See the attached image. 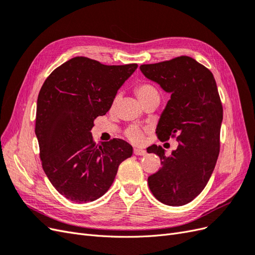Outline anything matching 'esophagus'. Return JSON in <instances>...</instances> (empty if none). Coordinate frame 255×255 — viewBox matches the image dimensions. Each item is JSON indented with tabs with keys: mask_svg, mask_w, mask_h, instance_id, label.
<instances>
[{
	"mask_svg": "<svg viewBox=\"0 0 255 255\" xmlns=\"http://www.w3.org/2000/svg\"><path fill=\"white\" fill-rule=\"evenodd\" d=\"M134 154H135V155H141V156H143V155H145L146 152H145L144 150L135 148V149H134Z\"/></svg>",
	"mask_w": 255,
	"mask_h": 255,
	"instance_id": "1",
	"label": "esophagus"
}]
</instances>
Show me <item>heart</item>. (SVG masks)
<instances>
[{
	"label": "heart",
	"mask_w": 255,
	"mask_h": 255,
	"mask_svg": "<svg viewBox=\"0 0 255 255\" xmlns=\"http://www.w3.org/2000/svg\"><path fill=\"white\" fill-rule=\"evenodd\" d=\"M135 92L142 104L150 101V100H157V101H159L158 91L155 87L152 86L151 84L142 83V84L137 85L135 88ZM119 100H120V94H117L113 99L112 106L115 107L117 105ZM125 134L128 139L129 141H132L133 143H140L143 140V129L140 128L139 127H136V126L129 127L126 129Z\"/></svg>",
	"instance_id": "1"
}]
</instances>
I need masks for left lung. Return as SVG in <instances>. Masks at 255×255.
<instances>
[{
    "label": "left lung",
    "mask_w": 255,
    "mask_h": 255,
    "mask_svg": "<svg viewBox=\"0 0 255 255\" xmlns=\"http://www.w3.org/2000/svg\"><path fill=\"white\" fill-rule=\"evenodd\" d=\"M140 70L171 95L158 121V139L179 141L170 156L160 145L146 150L161 160L148 177L149 188L161 203L187 204L206 186L219 155L223 110L217 85L213 73L189 56L141 65Z\"/></svg>",
    "instance_id": "1"
}]
</instances>
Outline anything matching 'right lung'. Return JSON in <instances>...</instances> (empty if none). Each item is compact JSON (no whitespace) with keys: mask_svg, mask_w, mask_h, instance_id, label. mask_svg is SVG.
I'll return each instance as SVG.
<instances>
[{"mask_svg":"<svg viewBox=\"0 0 255 255\" xmlns=\"http://www.w3.org/2000/svg\"><path fill=\"white\" fill-rule=\"evenodd\" d=\"M137 67L76 56L57 67L42 85L35 126L42 168L55 189L72 202L102 197L119 165L132 156L127 141L114 138L96 143L90 130Z\"/></svg>","mask_w":255,"mask_h":255,"instance_id":"obj_1","label":"right lung"}]
</instances>
